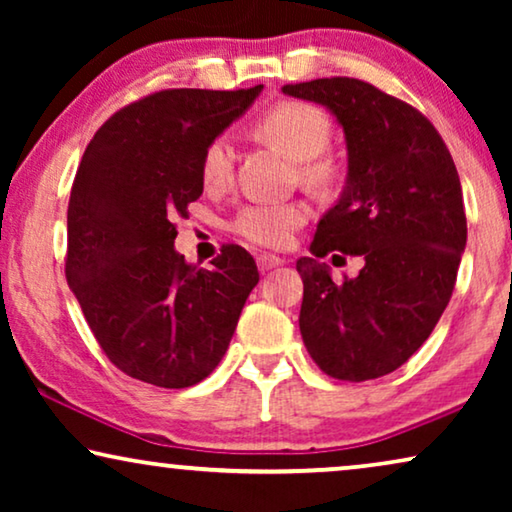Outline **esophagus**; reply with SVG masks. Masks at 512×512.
I'll return each instance as SVG.
<instances>
[{"label":"esophagus","mask_w":512,"mask_h":512,"mask_svg":"<svg viewBox=\"0 0 512 512\" xmlns=\"http://www.w3.org/2000/svg\"><path fill=\"white\" fill-rule=\"evenodd\" d=\"M256 263H258V270L268 272L272 268H279V265H284V258L272 256V254H261V256L256 258Z\"/></svg>","instance_id":"esophagus-1"}]
</instances>
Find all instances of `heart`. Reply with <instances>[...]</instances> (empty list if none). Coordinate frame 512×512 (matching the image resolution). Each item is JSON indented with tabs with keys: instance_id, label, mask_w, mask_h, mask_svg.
<instances>
[{
	"instance_id": "b5f03b06",
	"label": "heart",
	"mask_w": 512,
	"mask_h": 512,
	"mask_svg": "<svg viewBox=\"0 0 512 512\" xmlns=\"http://www.w3.org/2000/svg\"><path fill=\"white\" fill-rule=\"evenodd\" d=\"M256 135L275 146L286 158L296 160L303 177L314 184L328 179L331 167L319 160L331 139V121L319 107L307 102H282L265 111L254 125ZM200 179L205 191L219 193L233 179V146L228 137H216L207 144L200 160ZM310 219L305 202H254L235 216L233 230L258 247L282 249L293 233Z\"/></svg>"
}]
</instances>
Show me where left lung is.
Wrapping results in <instances>:
<instances>
[{
    "label": "left lung",
    "instance_id": "8db88e82",
    "mask_svg": "<svg viewBox=\"0 0 512 512\" xmlns=\"http://www.w3.org/2000/svg\"><path fill=\"white\" fill-rule=\"evenodd\" d=\"M282 93L326 107L347 144L340 200L321 216L314 258L296 263L300 335L326 375L375 380L424 345L450 303L466 249L457 167L429 118L366 81L333 76ZM331 250L367 265L335 283L318 261Z\"/></svg>",
    "mask_w": 512,
    "mask_h": 512
}]
</instances>
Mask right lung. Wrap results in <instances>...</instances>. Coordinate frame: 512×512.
Returning <instances> with one entry per match:
<instances>
[{
  "label": "right lung",
  "instance_id": "1",
  "mask_svg": "<svg viewBox=\"0 0 512 512\" xmlns=\"http://www.w3.org/2000/svg\"><path fill=\"white\" fill-rule=\"evenodd\" d=\"M261 90H160L116 111L83 153L67 209V282L102 352L135 380L165 389L205 380L258 284L237 244L207 270L186 263L172 221L202 195L207 144Z\"/></svg>",
  "mask_w": 512,
  "mask_h": 512
}]
</instances>
